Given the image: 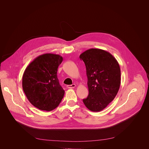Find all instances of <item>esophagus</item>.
<instances>
[{
  "label": "esophagus",
  "instance_id": "34e87169",
  "mask_svg": "<svg viewBox=\"0 0 149 149\" xmlns=\"http://www.w3.org/2000/svg\"><path fill=\"white\" fill-rule=\"evenodd\" d=\"M74 87H76V85L75 84H72V85H67V88H74Z\"/></svg>",
  "mask_w": 149,
  "mask_h": 149
}]
</instances>
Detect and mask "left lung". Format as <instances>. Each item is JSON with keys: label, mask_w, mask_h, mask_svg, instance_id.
<instances>
[{"label": "left lung", "mask_w": 149, "mask_h": 149, "mask_svg": "<svg viewBox=\"0 0 149 149\" xmlns=\"http://www.w3.org/2000/svg\"><path fill=\"white\" fill-rule=\"evenodd\" d=\"M80 58L86 66L89 95L83 100L93 112L104 109L114 99L120 85V68L116 58L100 49H90Z\"/></svg>", "instance_id": "obj_1"}]
</instances>
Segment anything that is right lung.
Returning a JSON list of instances; mask_svg holds the SVG:
<instances>
[{
	"mask_svg": "<svg viewBox=\"0 0 149 149\" xmlns=\"http://www.w3.org/2000/svg\"><path fill=\"white\" fill-rule=\"evenodd\" d=\"M63 60L58 54L45 53L31 62L23 73V90L30 103L39 109H55L64 97L65 91L57 76Z\"/></svg>",
	"mask_w": 149,
	"mask_h": 149,
	"instance_id": "add662e5",
	"label": "right lung"
}]
</instances>
